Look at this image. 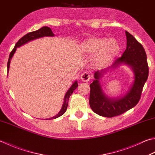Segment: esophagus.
<instances>
[{
	"label": "esophagus",
	"mask_w": 155,
	"mask_h": 155,
	"mask_svg": "<svg viewBox=\"0 0 155 155\" xmlns=\"http://www.w3.org/2000/svg\"><path fill=\"white\" fill-rule=\"evenodd\" d=\"M81 79L83 81V82H85V83H87L89 82V80L91 79L90 77V74L88 73L87 72H84L81 75Z\"/></svg>",
	"instance_id": "esophagus-1"
}]
</instances>
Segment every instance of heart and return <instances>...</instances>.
I'll use <instances>...</instances> for the list:
<instances>
[{"mask_svg":"<svg viewBox=\"0 0 155 155\" xmlns=\"http://www.w3.org/2000/svg\"><path fill=\"white\" fill-rule=\"evenodd\" d=\"M82 52L86 54L96 53L95 61L98 65L104 66L110 62L119 51V45L114 39L100 38L87 39L81 46Z\"/></svg>","mask_w":155,"mask_h":155,"instance_id":"1","label":"heart"}]
</instances>
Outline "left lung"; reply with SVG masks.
<instances>
[{
  "label": "left lung",
  "mask_w": 155,
  "mask_h": 155,
  "mask_svg": "<svg viewBox=\"0 0 155 155\" xmlns=\"http://www.w3.org/2000/svg\"><path fill=\"white\" fill-rule=\"evenodd\" d=\"M126 49L110 68H116L120 64L130 66L134 71V81L126 95L120 98H109L103 91L99 82L105 71L95 72V80L90 84L89 105L92 110L101 116L112 117L119 116L137 105L148 77L147 54L143 46L128 31H126Z\"/></svg>",
  "instance_id": "left-lung-1"
}]
</instances>
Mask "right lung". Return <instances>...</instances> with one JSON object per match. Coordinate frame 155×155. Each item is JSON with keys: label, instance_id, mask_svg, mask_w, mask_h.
I'll return each mask as SVG.
<instances>
[{"label": "right lung", "instance_id": "1", "mask_svg": "<svg viewBox=\"0 0 155 155\" xmlns=\"http://www.w3.org/2000/svg\"><path fill=\"white\" fill-rule=\"evenodd\" d=\"M54 34L53 32L51 31V29L48 27H43L40 28L39 29L37 30V31H32V32H29L28 33H27L26 35H25L23 37L21 38L19 41H18L16 44L15 45V48H13V50L11 51V52L10 53V55H9L8 58V60L7 62V72H8L9 71V66H10V62H11V60L12 58V57L13 56L14 54L16 51L17 48H19L21 45H23V44H25L27 43L28 41H30L31 40H33V39H38L39 38H42V37H45V36H51L52 37L54 36ZM78 87V83H77V81H76L74 83L72 84V86L70 87V89L68 90V91L66 92V95L64 96V103L62 105V109L60 110L59 111V113L56 116H54L51 118H49V120H52V119H56V118L60 116H61L62 115L65 113L66 111V109H67L68 107V100L70 97L73 93L74 91L77 89ZM48 120V119H47Z\"/></svg>", "mask_w": 155, "mask_h": 155}]
</instances>
